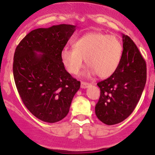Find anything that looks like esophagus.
<instances>
[{
  "instance_id": "1",
  "label": "esophagus",
  "mask_w": 155,
  "mask_h": 155,
  "mask_svg": "<svg viewBox=\"0 0 155 155\" xmlns=\"http://www.w3.org/2000/svg\"><path fill=\"white\" fill-rule=\"evenodd\" d=\"M89 85H90V84H88V83H86V82H81V88H82V89H86V88H87V87H88Z\"/></svg>"
}]
</instances>
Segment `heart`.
<instances>
[{"mask_svg": "<svg viewBox=\"0 0 155 155\" xmlns=\"http://www.w3.org/2000/svg\"><path fill=\"white\" fill-rule=\"evenodd\" d=\"M74 48H63L61 60L67 71L78 74L84 66V60L89 66L84 75L97 74L99 78L111 76L120 64L123 48L116 36L101 32L84 34L73 44Z\"/></svg>", "mask_w": 155, "mask_h": 155, "instance_id": "1", "label": "heart"}]
</instances>
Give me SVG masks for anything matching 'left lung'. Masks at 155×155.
<instances>
[{
    "instance_id": "8db88e82",
    "label": "left lung",
    "mask_w": 155,
    "mask_h": 155,
    "mask_svg": "<svg viewBox=\"0 0 155 155\" xmlns=\"http://www.w3.org/2000/svg\"><path fill=\"white\" fill-rule=\"evenodd\" d=\"M120 64L110 78L98 82L101 95L95 114L103 123L113 125L127 119L136 107L146 82V64L135 43L122 34Z\"/></svg>"
}]
</instances>
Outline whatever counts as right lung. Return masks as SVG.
<instances>
[{
    "mask_svg": "<svg viewBox=\"0 0 155 155\" xmlns=\"http://www.w3.org/2000/svg\"><path fill=\"white\" fill-rule=\"evenodd\" d=\"M75 30L74 25L65 24L38 28L15 49L13 76L19 95L28 110L43 122L54 123L66 117L81 87L61 60L62 50Z\"/></svg>",
    "mask_w": 155,
    "mask_h": 155,
    "instance_id": "right-lung-1",
    "label": "right lung"
}]
</instances>
